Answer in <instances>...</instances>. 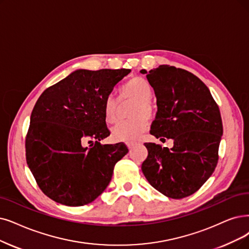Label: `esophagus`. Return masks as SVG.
I'll use <instances>...</instances> for the list:
<instances>
[{"label": "esophagus", "instance_id": "esophagus-1", "mask_svg": "<svg viewBox=\"0 0 249 249\" xmlns=\"http://www.w3.org/2000/svg\"><path fill=\"white\" fill-rule=\"evenodd\" d=\"M126 145H127V147L130 148V149H131V148H133V147L135 146V144H134V143H131V142H127V143H126Z\"/></svg>", "mask_w": 249, "mask_h": 249}]
</instances>
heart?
I'll return each mask as SVG.
<instances>
[{
  "instance_id": "b5f03b06",
  "label": "heart",
  "mask_w": 249,
  "mask_h": 249,
  "mask_svg": "<svg viewBox=\"0 0 249 249\" xmlns=\"http://www.w3.org/2000/svg\"><path fill=\"white\" fill-rule=\"evenodd\" d=\"M121 93L123 96L133 98L137 101V104L132 112L134 118L119 123L114 126L112 136L117 141H138L149 126L146 119L152 118L155 113V108L150 101L152 87L146 78L135 76L123 86ZM104 118L109 124H113L118 121L117 103L112 97H108L104 103Z\"/></svg>"
}]
</instances>
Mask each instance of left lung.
Instances as JSON below:
<instances>
[{
	"instance_id": "left-lung-1",
	"label": "left lung",
	"mask_w": 249,
	"mask_h": 249,
	"mask_svg": "<svg viewBox=\"0 0 249 249\" xmlns=\"http://www.w3.org/2000/svg\"><path fill=\"white\" fill-rule=\"evenodd\" d=\"M155 92L157 113L150 134L173 139L174 147L145 143L142 172L163 195L182 199L199 190L218 160L223 135L220 109L208 88L193 73L160 65L147 72Z\"/></svg>"
}]
</instances>
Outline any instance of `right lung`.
<instances>
[{"label": "right lung", "instance_id": "1", "mask_svg": "<svg viewBox=\"0 0 249 249\" xmlns=\"http://www.w3.org/2000/svg\"><path fill=\"white\" fill-rule=\"evenodd\" d=\"M130 69H79L49 87L33 109L25 138L26 162L45 195L67 206L93 202L110 183L115 163L127 153L110 135L104 103ZM95 141L90 147L85 142Z\"/></svg>", "mask_w": 249, "mask_h": 249}]
</instances>
